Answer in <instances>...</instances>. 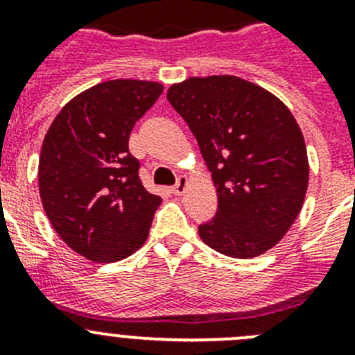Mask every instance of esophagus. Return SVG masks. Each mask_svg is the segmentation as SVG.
<instances>
[{"label":"esophagus","instance_id":"1","mask_svg":"<svg viewBox=\"0 0 355 355\" xmlns=\"http://www.w3.org/2000/svg\"><path fill=\"white\" fill-rule=\"evenodd\" d=\"M187 187H188L187 175H180V178H178V181H175V184L171 188V190H172V193H175V196H183L184 190H187Z\"/></svg>","mask_w":355,"mask_h":355}]
</instances>
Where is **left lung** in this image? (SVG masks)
<instances>
[{"label":"left lung","mask_w":355,"mask_h":355,"mask_svg":"<svg viewBox=\"0 0 355 355\" xmlns=\"http://www.w3.org/2000/svg\"><path fill=\"white\" fill-rule=\"evenodd\" d=\"M167 99L197 139L216 187V213L199 225V236L231 258L272 249L300 213L309 181L290 110L236 76L190 78L172 85Z\"/></svg>","instance_id":"8db88e82"}]
</instances>
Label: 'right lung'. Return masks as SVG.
I'll list each match as a JSON object with an SVG mask.
<instances>
[{
	"label": "right lung",
	"mask_w": 355,
	"mask_h": 355,
	"mask_svg": "<svg viewBox=\"0 0 355 355\" xmlns=\"http://www.w3.org/2000/svg\"><path fill=\"white\" fill-rule=\"evenodd\" d=\"M162 92L156 81H105L71 99L46 133L39 162L44 211L87 259L119 261L149 236L162 199L144 188L128 144Z\"/></svg>",
	"instance_id": "add662e5"
}]
</instances>
